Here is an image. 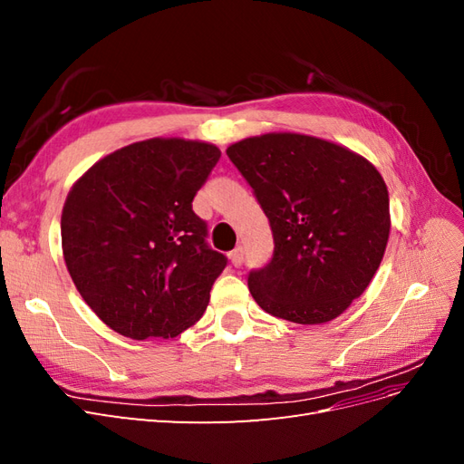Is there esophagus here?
<instances>
[{"instance_id": "34e87169", "label": "esophagus", "mask_w": 464, "mask_h": 464, "mask_svg": "<svg viewBox=\"0 0 464 464\" xmlns=\"http://www.w3.org/2000/svg\"><path fill=\"white\" fill-rule=\"evenodd\" d=\"M230 261L234 266H242L244 265V247H236L230 254Z\"/></svg>"}]
</instances>
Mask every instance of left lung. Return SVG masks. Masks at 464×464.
<instances>
[{
    "label": "left lung",
    "mask_w": 464,
    "mask_h": 464,
    "mask_svg": "<svg viewBox=\"0 0 464 464\" xmlns=\"http://www.w3.org/2000/svg\"><path fill=\"white\" fill-rule=\"evenodd\" d=\"M269 218L273 257L247 286L266 314L302 325L339 317L368 288L389 240V193L360 154L266 133L227 150Z\"/></svg>",
    "instance_id": "8db88e82"
}]
</instances>
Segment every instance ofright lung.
<instances>
[{
    "mask_svg": "<svg viewBox=\"0 0 464 464\" xmlns=\"http://www.w3.org/2000/svg\"><path fill=\"white\" fill-rule=\"evenodd\" d=\"M218 159L215 145L149 139L98 160L69 191L67 271L110 329L170 339L201 319L228 257L207 244L191 203Z\"/></svg>",
    "mask_w": 464,
    "mask_h": 464,
    "instance_id": "right-lung-1",
    "label": "right lung"
}]
</instances>
